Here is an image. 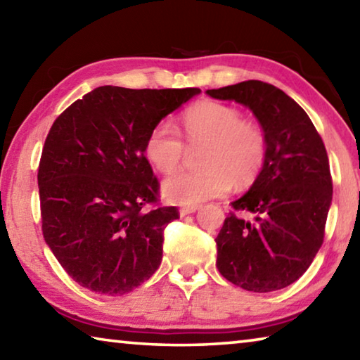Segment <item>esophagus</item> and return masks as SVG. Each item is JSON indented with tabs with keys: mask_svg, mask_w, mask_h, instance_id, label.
Listing matches in <instances>:
<instances>
[{
	"mask_svg": "<svg viewBox=\"0 0 360 360\" xmlns=\"http://www.w3.org/2000/svg\"><path fill=\"white\" fill-rule=\"evenodd\" d=\"M198 210L197 205H192V206H182V208L179 210V214L181 216H187V214H192V212H195Z\"/></svg>",
	"mask_w": 360,
	"mask_h": 360,
	"instance_id": "1",
	"label": "esophagus"
}]
</instances>
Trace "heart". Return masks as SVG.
Listing matches in <instances>:
<instances>
[{"mask_svg": "<svg viewBox=\"0 0 360 360\" xmlns=\"http://www.w3.org/2000/svg\"><path fill=\"white\" fill-rule=\"evenodd\" d=\"M182 129L192 148L205 146L200 172H182L168 178L162 193L169 203L198 205L222 197L231 184L246 186L260 173L266 158V139L257 125L243 119L238 109L217 101H203L186 111ZM152 167L172 174L187 155V146L173 122L152 127L144 144Z\"/></svg>", "mask_w": 360, "mask_h": 360, "instance_id": "heart-1", "label": "heart"}]
</instances>
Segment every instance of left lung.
Masks as SVG:
<instances>
[{
  "instance_id": "1",
  "label": "left lung",
  "mask_w": 360,
  "mask_h": 360,
  "mask_svg": "<svg viewBox=\"0 0 360 360\" xmlns=\"http://www.w3.org/2000/svg\"><path fill=\"white\" fill-rule=\"evenodd\" d=\"M206 94L251 109L266 139L264 167L251 188L231 202L233 211L216 238L217 270L251 292L288 288L324 241L332 205L326 146L308 114L275 85L245 81Z\"/></svg>"
}]
</instances>
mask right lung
Instances as JSON below:
<instances>
[{"label":"right lung","mask_w":360,"mask_h":360,"mask_svg":"<svg viewBox=\"0 0 360 360\" xmlns=\"http://www.w3.org/2000/svg\"><path fill=\"white\" fill-rule=\"evenodd\" d=\"M200 89L103 85L58 115L42 149V235L82 288L124 295L160 266L174 206H155L158 181L144 155L152 127Z\"/></svg>","instance_id":"add662e5"}]
</instances>
